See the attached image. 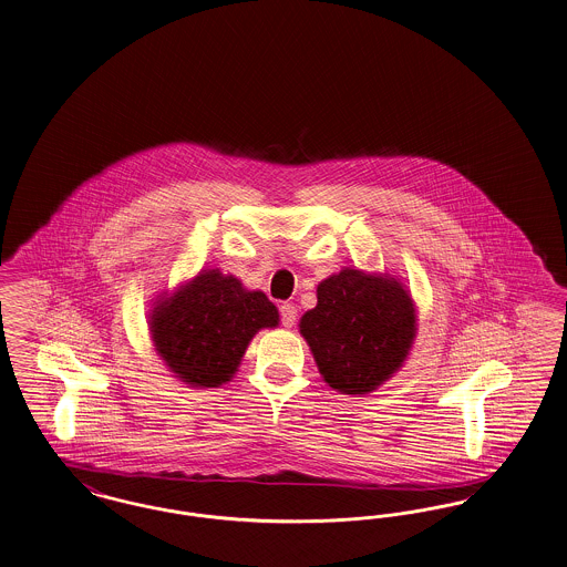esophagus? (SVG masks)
Here are the masks:
<instances>
[{
    "label": "esophagus",
    "instance_id": "34e87169",
    "mask_svg": "<svg viewBox=\"0 0 567 567\" xmlns=\"http://www.w3.org/2000/svg\"><path fill=\"white\" fill-rule=\"evenodd\" d=\"M279 313H281V324L286 328L295 327V322H297V307L292 305V302H284L281 307H279Z\"/></svg>",
    "mask_w": 567,
    "mask_h": 567
}]
</instances>
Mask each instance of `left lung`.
Segmentation results:
<instances>
[{"label": "left lung", "instance_id": "8db88e82", "mask_svg": "<svg viewBox=\"0 0 567 567\" xmlns=\"http://www.w3.org/2000/svg\"><path fill=\"white\" fill-rule=\"evenodd\" d=\"M320 375L341 394H369L410 357L416 302L388 272L346 269L318 284V305L298 322Z\"/></svg>", "mask_w": 567, "mask_h": 567}]
</instances>
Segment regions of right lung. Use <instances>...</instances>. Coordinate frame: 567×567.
I'll return each mask as SVG.
<instances>
[{
  "mask_svg": "<svg viewBox=\"0 0 567 567\" xmlns=\"http://www.w3.org/2000/svg\"><path fill=\"white\" fill-rule=\"evenodd\" d=\"M147 324L173 378L187 388H219L235 378L258 330L279 327V311L235 275L203 269L155 298Z\"/></svg>",
  "mask_w": 567,
  "mask_h": 567,
  "instance_id": "add662e5",
  "label": "right lung"
}]
</instances>
